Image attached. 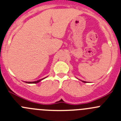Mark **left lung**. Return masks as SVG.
Wrapping results in <instances>:
<instances>
[{
  "instance_id": "1",
  "label": "left lung",
  "mask_w": 121,
  "mask_h": 121,
  "mask_svg": "<svg viewBox=\"0 0 121 121\" xmlns=\"http://www.w3.org/2000/svg\"><path fill=\"white\" fill-rule=\"evenodd\" d=\"M82 82H85H85H85V81H82Z\"/></svg>"
}]
</instances>
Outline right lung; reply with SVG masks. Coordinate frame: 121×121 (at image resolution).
<instances>
[{
	"label": "right lung",
	"mask_w": 121,
	"mask_h": 121,
	"mask_svg": "<svg viewBox=\"0 0 121 121\" xmlns=\"http://www.w3.org/2000/svg\"><path fill=\"white\" fill-rule=\"evenodd\" d=\"M43 79H42L38 80V81H34V82H26V83H38V82H40V81H41Z\"/></svg>",
	"instance_id": "right-lung-1"
}]
</instances>
